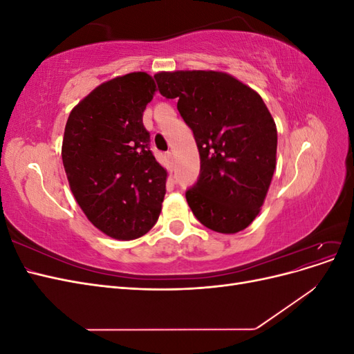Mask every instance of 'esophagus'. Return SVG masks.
I'll list each match as a JSON object with an SVG mask.
<instances>
[{"label":"esophagus","mask_w":354,"mask_h":354,"mask_svg":"<svg viewBox=\"0 0 354 354\" xmlns=\"http://www.w3.org/2000/svg\"><path fill=\"white\" fill-rule=\"evenodd\" d=\"M165 159H167V165H168V168L173 171V165H174V160H173V153L171 152H167L165 153Z\"/></svg>","instance_id":"esophagus-1"}]
</instances>
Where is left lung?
I'll use <instances>...</instances> for the list:
<instances>
[{
    "instance_id": "obj_1",
    "label": "left lung",
    "mask_w": 354,
    "mask_h": 354,
    "mask_svg": "<svg viewBox=\"0 0 354 354\" xmlns=\"http://www.w3.org/2000/svg\"><path fill=\"white\" fill-rule=\"evenodd\" d=\"M159 93L177 99L201 156L196 185L186 192L203 226L224 234L259 216L276 168L277 130L261 95L218 71L155 75Z\"/></svg>"
}]
</instances>
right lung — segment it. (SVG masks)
Listing matches in <instances>:
<instances>
[{"label":"right lung","instance_id":"1","mask_svg":"<svg viewBox=\"0 0 354 354\" xmlns=\"http://www.w3.org/2000/svg\"><path fill=\"white\" fill-rule=\"evenodd\" d=\"M155 91L146 72L112 78L75 106L65 127L62 160L72 194L93 226L118 241L143 236L162 209L168 173L143 125Z\"/></svg>","mask_w":354,"mask_h":354}]
</instances>
